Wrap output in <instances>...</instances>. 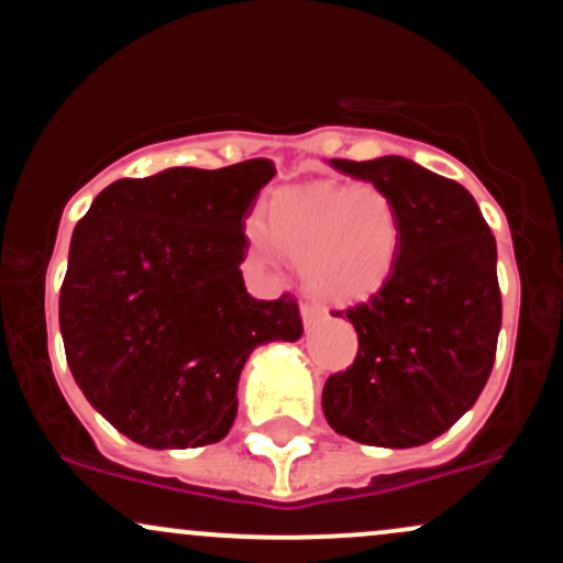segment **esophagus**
I'll return each instance as SVG.
<instances>
[{
    "mask_svg": "<svg viewBox=\"0 0 563 563\" xmlns=\"http://www.w3.org/2000/svg\"><path fill=\"white\" fill-rule=\"evenodd\" d=\"M323 307L318 305H301V320H305V325L310 329V325L318 323V320H323Z\"/></svg>",
    "mask_w": 563,
    "mask_h": 563,
    "instance_id": "esophagus-1",
    "label": "esophagus"
}]
</instances>
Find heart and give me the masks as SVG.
<instances>
[{
  "instance_id": "obj_1",
  "label": "heart",
  "mask_w": 563,
  "mask_h": 563,
  "mask_svg": "<svg viewBox=\"0 0 563 563\" xmlns=\"http://www.w3.org/2000/svg\"><path fill=\"white\" fill-rule=\"evenodd\" d=\"M249 238L262 262L277 251L299 262L307 291L352 305L390 283L404 245L395 200L376 184H314L283 189L264 219L249 221Z\"/></svg>"
}]
</instances>
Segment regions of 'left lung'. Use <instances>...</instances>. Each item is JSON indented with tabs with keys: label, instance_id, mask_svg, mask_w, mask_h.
Wrapping results in <instances>:
<instances>
[{
	"label": "left lung",
	"instance_id": "left-lung-1",
	"mask_svg": "<svg viewBox=\"0 0 563 563\" xmlns=\"http://www.w3.org/2000/svg\"><path fill=\"white\" fill-rule=\"evenodd\" d=\"M331 165L393 197L404 245L390 283L344 312L357 355L325 382L323 413L366 446H422L471 409L492 374L503 325L497 243L452 178L406 157Z\"/></svg>",
	"mask_w": 563,
	"mask_h": 563
}]
</instances>
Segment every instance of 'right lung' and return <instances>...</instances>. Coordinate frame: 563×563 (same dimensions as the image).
<instances>
[{
	"label": "right lung",
	"mask_w": 563,
	"mask_h": 563,
	"mask_svg": "<svg viewBox=\"0 0 563 563\" xmlns=\"http://www.w3.org/2000/svg\"><path fill=\"white\" fill-rule=\"evenodd\" d=\"M275 176L269 159L120 178L71 234L58 320L66 363L90 406L146 449L221 441L258 344L305 331L288 294L245 291V216Z\"/></svg>",
	"instance_id": "add662e5"
}]
</instances>
